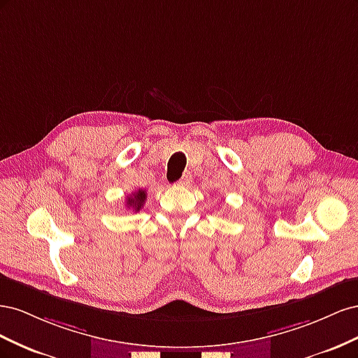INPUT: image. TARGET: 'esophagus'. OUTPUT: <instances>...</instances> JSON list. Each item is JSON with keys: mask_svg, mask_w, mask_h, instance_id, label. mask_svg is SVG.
Instances as JSON below:
<instances>
[{"mask_svg": "<svg viewBox=\"0 0 358 358\" xmlns=\"http://www.w3.org/2000/svg\"><path fill=\"white\" fill-rule=\"evenodd\" d=\"M191 183H192L191 173H185V175H183V176L178 180L176 185H179V187H188V185H191Z\"/></svg>", "mask_w": 358, "mask_h": 358, "instance_id": "obj_1", "label": "esophagus"}]
</instances>
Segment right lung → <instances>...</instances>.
<instances>
[{
  "mask_svg": "<svg viewBox=\"0 0 358 358\" xmlns=\"http://www.w3.org/2000/svg\"><path fill=\"white\" fill-rule=\"evenodd\" d=\"M146 201V191L145 189H138L136 192H133L131 196H128L125 203H127V208H133V210L138 212L140 209L143 208V204Z\"/></svg>",
  "mask_w": 358,
  "mask_h": 358,
  "instance_id": "add662e5",
  "label": "right lung"
}]
</instances>
